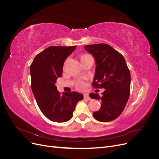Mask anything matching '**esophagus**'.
Segmentation results:
<instances>
[{"mask_svg":"<svg viewBox=\"0 0 159 159\" xmlns=\"http://www.w3.org/2000/svg\"><path fill=\"white\" fill-rule=\"evenodd\" d=\"M84 98L85 99L88 100V101L91 99V98H89V96L88 93H84Z\"/></svg>","mask_w":159,"mask_h":159,"instance_id":"34e87169","label":"esophagus"}]
</instances>
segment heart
<instances>
[{
    "instance_id": "1",
    "label": "heart",
    "mask_w": 159,
    "mask_h": 159,
    "mask_svg": "<svg viewBox=\"0 0 159 159\" xmlns=\"http://www.w3.org/2000/svg\"><path fill=\"white\" fill-rule=\"evenodd\" d=\"M89 57H91L89 56V54H84L80 55V60L81 61H84V60L89 58ZM76 86H77V88L79 89H83L84 88V87H85V84L82 82H78L77 83V84H76Z\"/></svg>"
}]
</instances>
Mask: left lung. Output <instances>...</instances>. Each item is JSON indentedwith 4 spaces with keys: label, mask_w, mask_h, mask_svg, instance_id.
Segmentation results:
<instances>
[{
    "label": "left lung",
    "mask_w": 159,
    "mask_h": 159,
    "mask_svg": "<svg viewBox=\"0 0 159 159\" xmlns=\"http://www.w3.org/2000/svg\"><path fill=\"white\" fill-rule=\"evenodd\" d=\"M84 49L95 60L93 86L105 89L101 95L89 94L92 99L101 101L100 109L93 116L101 122L113 121L123 111L130 95V74L125 60L105 43L86 45Z\"/></svg>",
    "instance_id": "left-lung-1"
}]
</instances>
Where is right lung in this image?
<instances>
[{"instance_id":"1","label":"right lung","mask_w":159,"mask_h":159,"mask_svg":"<svg viewBox=\"0 0 159 159\" xmlns=\"http://www.w3.org/2000/svg\"><path fill=\"white\" fill-rule=\"evenodd\" d=\"M76 46H51L34 58L30 67L31 87L40 110L54 122H66L71 119L77 103L83 99L78 92H63L60 95L55 86L62 75L66 59Z\"/></svg>"}]
</instances>
